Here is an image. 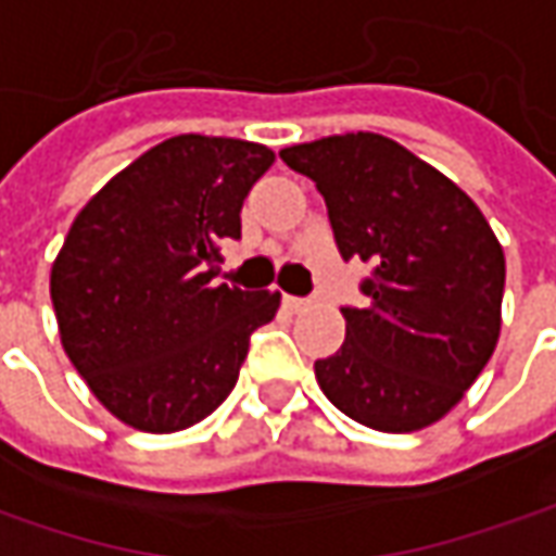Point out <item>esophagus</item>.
<instances>
[{"label":"esophagus","mask_w":556,"mask_h":556,"mask_svg":"<svg viewBox=\"0 0 556 556\" xmlns=\"http://www.w3.org/2000/svg\"><path fill=\"white\" fill-rule=\"evenodd\" d=\"M282 304H286L289 311H295V314H299V311H307V307H311V302H307V299H299V295H286V299H282Z\"/></svg>","instance_id":"34e87169"}]
</instances>
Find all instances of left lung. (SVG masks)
<instances>
[{
    "label": "left lung",
    "mask_w": 556,
    "mask_h": 556,
    "mask_svg": "<svg viewBox=\"0 0 556 556\" xmlns=\"http://www.w3.org/2000/svg\"><path fill=\"white\" fill-rule=\"evenodd\" d=\"M279 157L314 180L339 254L370 264L345 345L314 364L324 395L379 432L442 420L501 332L504 252L472 199L379 134L326 136Z\"/></svg>",
    "instance_id": "left-lung-1"
}]
</instances>
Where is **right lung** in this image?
<instances>
[{
	"label": "right lung",
	"mask_w": 556,
	"mask_h": 556,
	"mask_svg": "<svg viewBox=\"0 0 556 556\" xmlns=\"http://www.w3.org/2000/svg\"><path fill=\"white\" fill-rule=\"evenodd\" d=\"M270 164L274 152L257 142L174 136L77 214L52 264V307L71 364L117 420L177 432L232 392L279 292L214 277Z\"/></svg>",
	"instance_id": "1"
}]
</instances>
